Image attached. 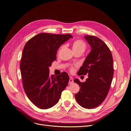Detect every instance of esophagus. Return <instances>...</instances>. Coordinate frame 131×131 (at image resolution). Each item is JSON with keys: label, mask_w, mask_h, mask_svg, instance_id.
<instances>
[{"label": "esophagus", "mask_w": 131, "mask_h": 131, "mask_svg": "<svg viewBox=\"0 0 131 131\" xmlns=\"http://www.w3.org/2000/svg\"><path fill=\"white\" fill-rule=\"evenodd\" d=\"M73 82V79L72 77H70V79H69V84H71Z\"/></svg>", "instance_id": "1"}]
</instances>
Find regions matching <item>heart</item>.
Wrapping results in <instances>:
<instances>
[{
    "mask_svg": "<svg viewBox=\"0 0 131 131\" xmlns=\"http://www.w3.org/2000/svg\"><path fill=\"white\" fill-rule=\"evenodd\" d=\"M86 48V43L82 40H76L72 43V49L73 51H84ZM71 71H73V68L71 67L70 68Z\"/></svg>",
    "mask_w": 131,
    "mask_h": 131,
    "instance_id": "b5f03b06",
    "label": "heart"
}]
</instances>
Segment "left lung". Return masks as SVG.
I'll return each instance as SVG.
<instances>
[{
    "mask_svg": "<svg viewBox=\"0 0 131 131\" xmlns=\"http://www.w3.org/2000/svg\"><path fill=\"white\" fill-rule=\"evenodd\" d=\"M84 37L91 50L78 74H88V78L84 82L74 80L80 87L75 97L79 105L91 109L101 104L108 94L114 73L113 60L110 49L101 39L94 36Z\"/></svg>",
    "mask_w": 131,
    "mask_h": 131,
    "instance_id": "8db88e82",
    "label": "left lung"
}]
</instances>
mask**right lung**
Returning <instances> with one entry per match:
<instances>
[{
  "label": "right lung",
  "mask_w": 131,
  "mask_h": 131,
  "mask_svg": "<svg viewBox=\"0 0 131 131\" xmlns=\"http://www.w3.org/2000/svg\"><path fill=\"white\" fill-rule=\"evenodd\" d=\"M71 38L70 34L40 33L29 39L24 48L20 64L23 88L28 99L40 108L57 104L68 85L67 72L50 75L49 67L56 60L60 46Z\"/></svg>",
  "instance_id": "obj_1"
}]
</instances>
